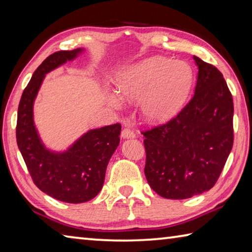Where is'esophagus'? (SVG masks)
<instances>
[{"mask_svg":"<svg viewBox=\"0 0 252 252\" xmlns=\"http://www.w3.org/2000/svg\"><path fill=\"white\" fill-rule=\"evenodd\" d=\"M121 138L122 139H133V138H135V134L133 131L129 129V127H125V129H123L121 132Z\"/></svg>","mask_w":252,"mask_h":252,"instance_id":"obj_1","label":"esophagus"}]
</instances>
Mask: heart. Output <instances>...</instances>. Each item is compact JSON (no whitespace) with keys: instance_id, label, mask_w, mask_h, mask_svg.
Segmentation results:
<instances>
[{"instance_id":"1","label":"heart","mask_w":252,"mask_h":252,"mask_svg":"<svg viewBox=\"0 0 252 252\" xmlns=\"http://www.w3.org/2000/svg\"><path fill=\"white\" fill-rule=\"evenodd\" d=\"M192 83V72L185 62L151 58L127 69L117 79L122 100H140V112L149 122L171 118L185 102ZM111 104L120 108V100L110 95Z\"/></svg>"}]
</instances>
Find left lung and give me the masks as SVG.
Returning <instances> with one entry per match:
<instances>
[{
  "label": "left lung",
  "mask_w": 252,
  "mask_h": 252,
  "mask_svg": "<svg viewBox=\"0 0 252 252\" xmlns=\"http://www.w3.org/2000/svg\"><path fill=\"white\" fill-rule=\"evenodd\" d=\"M194 94L167 125L144 132V174L165 199H188L210 190L233 143V102L221 72L193 55Z\"/></svg>",
  "instance_id": "8db88e82"
}]
</instances>
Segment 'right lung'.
Wrapping results in <instances>:
<instances>
[{"instance_id": "1", "label": "right lung", "mask_w": 252, "mask_h": 252, "mask_svg": "<svg viewBox=\"0 0 252 252\" xmlns=\"http://www.w3.org/2000/svg\"><path fill=\"white\" fill-rule=\"evenodd\" d=\"M84 51H60L46 58L24 89L18 110L16 142L34 183L50 197L67 203H82L96 197L103 187L109 161L120 143L121 126L117 123L89 130L65 150L55 151L43 143L34 123V101L45 75Z\"/></svg>"}]
</instances>
